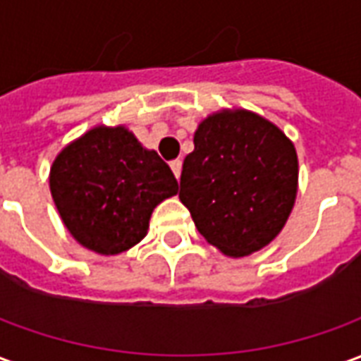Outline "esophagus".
<instances>
[{"mask_svg": "<svg viewBox=\"0 0 361 361\" xmlns=\"http://www.w3.org/2000/svg\"><path fill=\"white\" fill-rule=\"evenodd\" d=\"M170 168H172V172L173 176L180 180V176H181V160H173V162H170Z\"/></svg>", "mask_w": 361, "mask_h": 361, "instance_id": "esophagus-1", "label": "esophagus"}]
</instances>
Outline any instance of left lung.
Here are the masks:
<instances>
[{"label": "left lung", "instance_id": "obj_1", "mask_svg": "<svg viewBox=\"0 0 361 361\" xmlns=\"http://www.w3.org/2000/svg\"><path fill=\"white\" fill-rule=\"evenodd\" d=\"M183 160L180 199L197 230L228 257H247L280 234L298 195V154L255 111L207 116Z\"/></svg>", "mask_w": 361, "mask_h": 361}]
</instances>
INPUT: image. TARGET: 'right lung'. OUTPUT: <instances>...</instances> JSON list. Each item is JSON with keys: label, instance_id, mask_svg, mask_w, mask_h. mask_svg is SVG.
Returning a JSON list of instances; mask_svg holds the SVG:
<instances>
[{"label": "right lung", "instance_id": "obj_1", "mask_svg": "<svg viewBox=\"0 0 361 361\" xmlns=\"http://www.w3.org/2000/svg\"><path fill=\"white\" fill-rule=\"evenodd\" d=\"M50 191L82 247L119 255L147 235L152 211L178 193V181L126 126H96L54 158Z\"/></svg>", "mask_w": 361, "mask_h": 361}]
</instances>
